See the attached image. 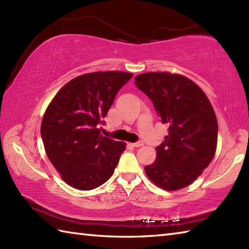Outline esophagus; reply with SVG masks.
I'll list each match as a JSON object with an SVG mask.
<instances>
[{"instance_id":"esophagus-1","label":"esophagus","mask_w":249,"mask_h":249,"mask_svg":"<svg viewBox=\"0 0 249 249\" xmlns=\"http://www.w3.org/2000/svg\"><path fill=\"white\" fill-rule=\"evenodd\" d=\"M142 145H143V142L142 141H138V142H135V143H133V146H135V147H140Z\"/></svg>"}]
</instances>
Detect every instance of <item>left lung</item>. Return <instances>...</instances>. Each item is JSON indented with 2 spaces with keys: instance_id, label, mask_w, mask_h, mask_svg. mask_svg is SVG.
I'll use <instances>...</instances> for the list:
<instances>
[{
  "instance_id": "1",
  "label": "left lung",
  "mask_w": 249,
  "mask_h": 249,
  "mask_svg": "<svg viewBox=\"0 0 249 249\" xmlns=\"http://www.w3.org/2000/svg\"><path fill=\"white\" fill-rule=\"evenodd\" d=\"M136 86L149 97L169 134L156 147V160L144 170L166 190L188 186L210 165L216 152L217 119L209 98L197 84L182 75L144 72Z\"/></svg>"
}]
</instances>
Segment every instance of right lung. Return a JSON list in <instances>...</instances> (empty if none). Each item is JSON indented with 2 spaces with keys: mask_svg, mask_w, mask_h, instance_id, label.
Masks as SVG:
<instances>
[{
  "mask_svg": "<svg viewBox=\"0 0 249 249\" xmlns=\"http://www.w3.org/2000/svg\"><path fill=\"white\" fill-rule=\"evenodd\" d=\"M131 77L116 71L84 73L67 82L47 108L41 139L49 160L70 186L91 190L113 174L126 145L102 136L99 126Z\"/></svg>",
  "mask_w": 249,
  "mask_h": 249,
  "instance_id": "add662e5",
  "label": "right lung"
}]
</instances>
